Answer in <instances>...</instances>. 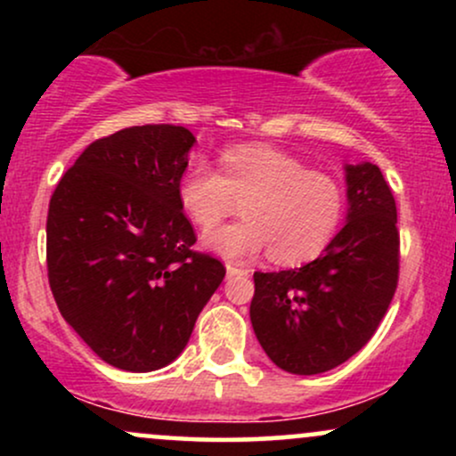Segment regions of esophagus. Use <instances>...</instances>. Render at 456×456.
Wrapping results in <instances>:
<instances>
[{
    "mask_svg": "<svg viewBox=\"0 0 456 456\" xmlns=\"http://www.w3.org/2000/svg\"><path fill=\"white\" fill-rule=\"evenodd\" d=\"M248 272L250 270L238 268V265H232V264L227 265V276H229V279H232V276H248Z\"/></svg>",
    "mask_w": 456,
    "mask_h": 456,
    "instance_id": "obj_1",
    "label": "esophagus"
}]
</instances>
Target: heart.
Listing matches in <instances>:
<instances>
[{"label": "heart", "instance_id": "heart-1", "mask_svg": "<svg viewBox=\"0 0 456 456\" xmlns=\"http://www.w3.org/2000/svg\"><path fill=\"white\" fill-rule=\"evenodd\" d=\"M177 201L203 232L242 203L244 221L203 240L206 248L232 261L270 250L276 264H305L326 248L343 218V191L332 175L305 169L291 154L264 143L224 150L221 174L208 160H192L177 184Z\"/></svg>", "mask_w": 456, "mask_h": 456}]
</instances>
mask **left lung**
<instances>
[{
  "instance_id": "left-lung-1",
  "label": "left lung",
  "mask_w": 456,
  "mask_h": 456,
  "mask_svg": "<svg viewBox=\"0 0 456 456\" xmlns=\"http://www.w3.org/2000/svg\"><path fill=\"white\" fill-rule=\"evenodd\" d=\"M347 218L315 261L255 272L250 323L268 358L294 375L326 373L370 341L399 281L396 203L379 167L345 165Z\"/></svg>"
}]
</instances>
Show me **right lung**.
<instances>
[{"instance_id": "add662e5", "label": "right lung", "mask_w": 456, "mask_h": 456, "mask_svg": "<svg viewBox=\"0 0 456 456\" xmlns=\"http://www.w3.org/2000/svg\"><path fill=\"white\" fill-rule=\"evenodd\" d=\"M195 137L145 124L94 141L57 184L46 218L49 285L68 326L107 364L150 373L184 352L224 279L195 253L177 201Z\"/></svg>"}]
</instances>
